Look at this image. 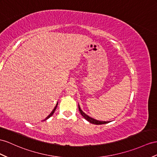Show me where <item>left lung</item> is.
<instances>
[{"mask_svg": "<svg viewBox=\"0 0 157 157\" xmlns=\"http://www.w3.org/2000/svg\"><path fill=\"white\" fill-rule=\"evenodd\" d=\"M78 108H79V111L80 112V113H81V115L83 116L84 118H85L86 120H87L88 121H89L91 123L95 124H106V123H109L108 121H98V120H95V119H94L93 118H91V117H89V116H88V115H87L86 113H83V112L82 111V110L81 109V108H80L79 105H78Z\"/></svg>", "mask_w": 157, "mask_h": 157, "instance_id": "8db88e82", "label": "left lung"}]
</instances>
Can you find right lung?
Instances as JSON below:
<instances>
[{
  "label": "right lung",
  "instance_id": "1",
  "mask_svg": "<svg viewBox=\"0 0 157 157\" xmlns=\"http://www.w3.org/2000/svg\"><path fill=\"white\" fill-rule=\"evenodd\" d=\"M58 103H57V104H56V107H54V110L52 111V113H50V114L49 115H48V117H46V118L45 119H44V121H45V120H46V119H48V118H50V117H51V116H52V115H53V114H54V112H55V110H56V107H57V105H58Z\"/></svg>",
  "mask_w": 157,
  "mask_h": 157
}]
</instances>
